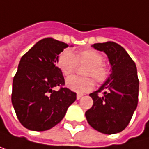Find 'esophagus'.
I'll use <instances>...</instances> for the list:
<instances>
[{"label": "esophagus", "mask_w": 149, "mask_h": 149, "mask_svg": "<svg viewBox=\"0 0 149 149\" xmlns=\"http://www.w3.org/2000/svg\"><path fill=\"white\" fill-rule=\"evenodd\" d=\"M83 97V94L82 93H77V95H76V99L77 100H80L81 98Z\"/></svg>", "instance_id": "1"}]
</instances>
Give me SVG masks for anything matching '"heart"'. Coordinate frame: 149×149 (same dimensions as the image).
Masks as SVG:
<instances>
[{"label":"heart","instance_id":"b5f03b06","mask_svg":"<svg viewBox=\"0 0 149 149\" xmlns=\"http://www.w3.org/2000/svg\"><path fill=\"white\" fill-rule=\"evenodd\" d=\"M103 56L92 48H86L73 54L69 50H65L57 58L56 65L65 76H70L76 69L77 64H87L84 74V77L71 76L67 78L66 86L70 90L83 93L91 91L94 87V80L99 83H104L109 77V69L103 64Z\"/></svg>","mask_w":149,"mask_h":149}]
</instances>
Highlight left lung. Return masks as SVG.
Segmentation results:
<instances>
[{"instance_id":"1","label":"left lung","mask_w":149,"mask_h":149,"mask_svg":"<svg viewBox=\"0 0 149 149\" xmlns=\"http://www.w3.org/2000/svg\"><path fill=\"white\" fill-rule=\"evenodd\" d=\"M92 47L107 55L111 74L98 90L90 93L93 104L85 117L97 131L108 135L119 133L128 126L138 106L139 82L136 64L126 50L112 41ZM100 91L104 93L102 97L98 95Z\"/></svg>"}]
</instances>
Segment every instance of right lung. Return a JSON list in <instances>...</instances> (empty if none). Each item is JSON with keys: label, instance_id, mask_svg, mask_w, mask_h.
Returning <instances> with one entry per match:
<instances>
[{"label": "right lung", "instance_id": "right-lung-1", "mask_svg": "<svg viewBox=\"0 0 149 149\" xmlns=\"http://www.w3.org/2000/svg\"><path fill=\"white\" fill-rule=\"evenodd\" d=\"M67 47L61 41L46 38L20 59L13 78L11 102L19 122L28 130L44 131L53 128L76 100V93L67 88L54 90L65 84L56 62Z\"/></svg>", "mask_w": 149, "mask_h": 149}]
</instances>
